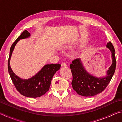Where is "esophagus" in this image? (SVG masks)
I'll return each mask as SVG.
<instances>
[{
    "instance_id": "34e87169",
    "label": "esophagus",
    "mask_w": 122,
    "mask_h": 122,
    "mask_svg": "<svg viewBox=\"0 0 122 122\" xmlns=\"http://www.w3.org/2000/svg\"><path fill=\"white\" fill-rule=\"evenodd\" d=\"M67 64L65 62H63L61 63V67H67Z\"/></svg>"
}]
</instances>
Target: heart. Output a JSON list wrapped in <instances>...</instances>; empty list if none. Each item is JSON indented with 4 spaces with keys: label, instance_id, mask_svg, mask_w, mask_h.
Wrapping results in <instances>:
<instances>
[{
    "label": "heart",
    "instance_id": "heart-1",
    "mask_svg": "<svg viewBox=\"0 0 122 122\" xmlns=\"http://www.w3.org/2000/svg\"><path fill=\"white\" fill-rule=\"evenodd\" d=\"M74 47V45L72 43H68L63 46V49L65 50H68V49H73Z\"/></svg>",
    "mask_w": 122,
    "mask_h": 122
}]
</instances>
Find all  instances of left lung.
Here are the masks:
<instances>
[{
    "instance_id": "8db88e82",
    "label": "left lung",
    "mask_w": 122,
    "mask_h": 122,
    "mask_svg": "<svg viewBox=\"0 0 122 122\" xmlns=\"http://www.w3.org/2000/svg\"><path fill=\"white\" fill-rule=\"evenodd\" d=\"M106 47L111 51L112 62L105 76L97 77L88 73L81 59L74 60L70 65L73 74L72 86L73 89L80 95L88 97L101 93L106 89L112 78L116 65L115 49L111 42L107 43Z\"/></svg>"
}]
</instances>
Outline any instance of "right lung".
I'll list each match as a JSON object with an SVG mask.
<instances>
[{"label": "right lung", "instance_id": "obj_1", "mask_svg": "<svg viewBox=\"0 0 122 122\" xmlns=\"http://www.w3.org/2000/svg\"><path fill=\"white\" fill-rule=\"evenodd\" d=\"M30 34L26 30L16 39L10 48L8 60V71L17 90L25 96L31 98L39 97L42 96L49 89L51 80L54 74L60 68V64H47L40 71L31 78L22 79L16 75L10 66V60L16 44L20 39L28 38Z\"/></svg>", "mask_w": 122, "mask_h": 122}]
</instances>
